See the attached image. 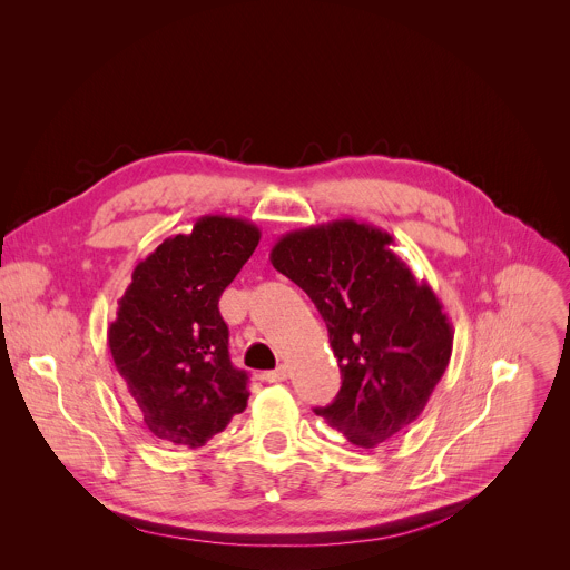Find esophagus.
Listing matches in <instances>:
<instances>
[{"mask_svg":"<svg viewBox=\"0 0 570 570\" xmlns=\"http://www.w3.org/2000/svg\"><path fill=\"white\" fill-rule=\"evenodd\" d=\"M286 377H288V368L284 364H279L275 371H264L262 373L264 383H282V381H286Z\"/></svg>","mask_w":570,"mask_h":570,"instance_id":"esophagus-1","label":"esophagus"}]
</instances>
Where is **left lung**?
<instances>
[{
	"instance_id": "left-lung-1",
	"label": "left lung",
	"mask_w": 570,
	"mask_h": 570,
	"mask_svg": "<svg viewBox=\"0 0 570 570\" xmlns=\"http://www.w3.org/2000/svg\"><path fill=\"white\" fill-rule=\"evenodd\" d=\"M381 228L340 219L286 233L271 264L315 304L342 387L315 407L357 448H375L425 410L452 355V324Z\"/></svg>"
}]
</instances>
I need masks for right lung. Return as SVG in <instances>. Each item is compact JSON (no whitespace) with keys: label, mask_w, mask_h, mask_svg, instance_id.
Here are the masks:
<instances>
[{"label":"right lung","mask_w":570,"mask_h":570,"mask_svg":"<svg viewBox=\"0 0 570 570\" xmlns=\"http://www.w3.org/2000/svg\"><path fill=\"white\" fill-rule=\"evenodd\" d=\"M259 237L246 219L202 217L134 268L118 302L109 351L140 421L165 445L197 450L248 405V373L230 362L219 297Z\"/></svg>","instance_id":"right-lung-1"}]
</instances>
